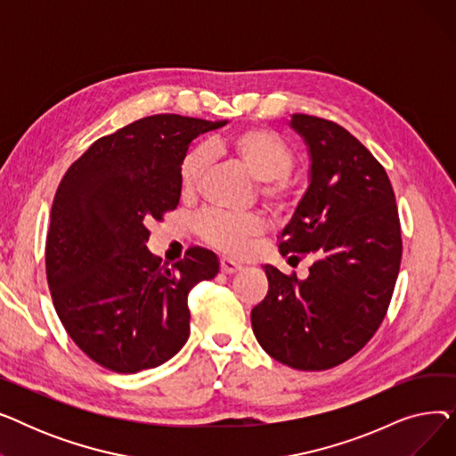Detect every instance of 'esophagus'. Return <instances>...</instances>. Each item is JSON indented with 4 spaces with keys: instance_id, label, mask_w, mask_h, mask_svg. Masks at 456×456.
<instances>
[{
    "instance_id": "1",
    "label": "esophagus",
    "mask_w": 456,
    "mask_h": 456,
    "mask_svg": "<svg viewBox=\"0 0 456 456\" xmlns=\"http://www.w3.org/2000/svg\"><path fill=\"white\" fill-rule=\"evenodd\" d=\"M220 266H222V272H224V273H229V275L242 270L240 262H236V260H232V258H229V256H222V258H220Z\"/></svg>"
}]
</instances>
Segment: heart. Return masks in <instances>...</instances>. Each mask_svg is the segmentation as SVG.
Masks as SVG:
<instances>
[{"instance_id": "heart-1", "label": "heart", "mask_w": 456, "mask_h": 456, "mask_svg": "<svg viewBox=\"0 0 456 456\" xmlns=\"http://www.w3.org/2000/svg\"><path fill=\"white\" fill-rule=\"evenodd\" d=\"M214 155H225L240 162L249 175L260 181L262 200L273 207H286L296 191L289 172L294 166V150L290 143L273 131L246 127L225 136L208 140ZM208 157L203 148H190L179 164V179L184 191L196 190L207 172ZM198 231L205 240L225 251L242 249L253 236L260 234L262 220L255 214L207 212L198 222Z\"/></svg>"}]
</instances>
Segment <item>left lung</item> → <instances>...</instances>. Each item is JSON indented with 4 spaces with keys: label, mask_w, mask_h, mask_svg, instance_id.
<instances>
[{
    "label": "left lung",
    "mask_w": 456,
    "mask_h": 456,
    "mask_svg": "<svg viewBox=\"0 0 456 456\" xmlns=\"http://www.w3.org/2000/svg\"><path fill=\"white\" fill-rule=\"evenodd\" d=\"M308 151V188L279 234L289 260L313 255L306 279L266 265L268 294L253 310V332L270 356L303 371L338 366L385 320L401 265L392 183L349 131L292 114Z\"/></svg>",
    "instance_id": "8db88e82"
}]
</instances>
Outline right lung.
<instances>
[{
    "label": "right lung",
    "mask_w": 456,
    "mask_h": 456,
    "mask_svg": "<svg viewBox=\"0 0 456 456\" xmlns=\"http://www.w3.org/2000/svg\"><path fill=\"white\" fill-rule=\"evenodd\" d=\"M225 119L155 114L102 136L64 174L52 205L45 275L57 314L83 353L116 373L170 361L190 334L188 292L220 260L191 248L174 268L155 258L148 225L181 198L190 142Z\"/></svg>",
    "instance_id": "obj_1"
}]
</instances>
